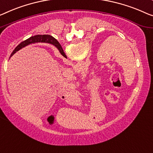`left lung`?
I'll use <instances>...</instances> for the list:
<instances>
[{"label": "left lung", "instance_id": "obj_1", "mask_svg": "<svg viewBox=\"0 0 153 153\" xmlns=\"http://www.w3.org/2000/svg\"><path fill=\"white\" fill-rule=\"evenodd\" d=\"M60 48H61V47H60Z\"/></svg>", "mask_w": 153, "mask_h": 153}]
</instances>
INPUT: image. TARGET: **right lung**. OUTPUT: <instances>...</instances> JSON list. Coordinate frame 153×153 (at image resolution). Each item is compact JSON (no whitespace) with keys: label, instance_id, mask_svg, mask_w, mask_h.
<instances>
[{"label":"right lung","instance_id":"right-lung-1","mask_svg":"<svg viewBox=\"0 0 153 153\" xmlns=\"http://www.w3.org/2000/svg\"><path fill=\"white\" fill-rule=\"evenodd\" d=\"M38 42H48V43H50V44H53L57 48H58L61 54H62L64 57H66L65 52H64L61 45L59 44V42L57 41V40L55 39L53 37H52V36L50 35H36V36H32V37H30L29 38H28V39H27L26 40L22 42L20 45H18V46L16 47V49L13 50V51L12 52V53H11V56L14 54L16 52L18 51V50L22 49V47H25L29 44H31V43ZM60 47H61V48H60Z\"/></svg>","mask_w":153,"mask_h":153}]
</instances>
